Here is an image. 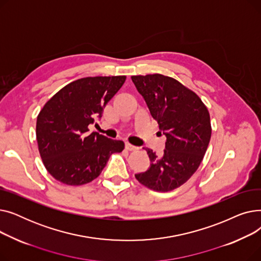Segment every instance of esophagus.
Instances as JSON below:
<instances>
[{"instance_id": "obj_1", "label": "esophagus", "mask_w": 261, "mask_h": 261, "mask_svg": "<svg viewBox=\"0 0 261 261\" xmlns=\"http://www.w3.org/2000/svg\"><path fill=\"white\" fill-rule=\"evenodd\" d=\"M126 149L129 150V151H135V150H138V147H135L129 143H126Z\"/></svg>"}]
</instances>
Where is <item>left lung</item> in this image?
I'll return each instance as SVG.
<instances>
[{
    "label": "left lung",
    "mask_w": 261,
    "mask_h": 261,
    "mask_svg": "<svg viewBox=\"0 0 261 261\" xmlns=\"http://www.w3.org/2000/svg\"><path fill=\"white\" fill-rule=\"evenodd\" d=\"M131 79L166 136L162 156L145 149L151 163L135 177L149 189L167 193L186 183L199 168L212 136L210 112L194 91L172 77L148 74Z\"/></svg>",
    "instance_id": "8db88e82"
}]
</instances>
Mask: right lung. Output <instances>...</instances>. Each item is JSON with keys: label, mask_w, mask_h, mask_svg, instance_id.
<instances>
[{"label": "right lung", "mask_w": 261, "mask_h": 261, "mask_svg": "<svg viewBox=\"0 0 261 261\" xmlns=\"http://www.w3.org/2000/svg\"><path fill=\"white\" fill-rule=\"evenodd\" d=\"M126 76L77 79L46 101L37 117L36 136L43 165L60 183L79 186L97 177L110 158L125 148L122 141L88 133Z\"/></svg>", "instance_id": "add662e5"}]
</instances>
